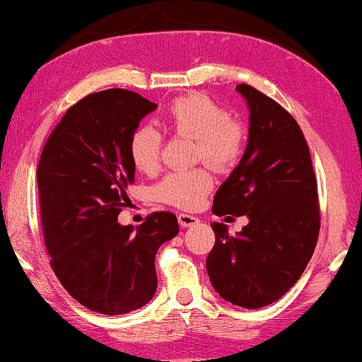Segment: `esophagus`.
<instances>
[{"label":"esophagus","instance_id":"obj_1","mask_svg":"<svg viewBox=\"0 0 362 362\" xmlns=\"http://www.w3.org/2000/svg\"><path fill=\"white\" fill-rule=\"evenodd\" d=\"M177 222H180L181 227H192L199 222V219H197L196 216H189V214H185V212H181V214L177 216Z\"/></svg>","mask_w":362,"mask_h":362}]
</instances>
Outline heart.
I'll return each mask as SVG.
<instances>
[{
  "label": "heart",
  "mask_w": 362,
  "mask_h": 362,
  "mask_svg": "<svg viewBox=\"0 0 362 362\" xmlns=\"http://www.w3.org/2000/svg\"><path fill=\"white\" fill-rule=\"evenodd\" d=\"M165 123L176 135L196 140V158L216 170L235 166L247 143V132L240 122L212 98L192 93L180 97L168 107ZM128 153L138 171L151 175L160 166L161 133L150 125L138 127L132 133ZM214 185L206 168L173 171L156 187V194L166 204L180 209H196Z\"/></svg>",
  "instance_id": "obj_1"
}]
</instances>
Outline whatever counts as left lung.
Segmentation results:
<instances>
[{
	"mask_svg": "<svg viewBox=\"0 0 362 362\" xmlns=\"http://www.w3.org/2000/svg\"><path fill=\"white\" fill-rule=\"evenodd\" d=\"M249 107V140L239 165L214 196L216 216H247L230 235L212 222L216 244L206 269L226 301L247 310L280 300L296 284L320 234L316 176L295 118L257 88H235Z\"/></svg>",
	"mask_w": 362,
	"mask_h": 362,
	"instance_id": "8db88e82",
	"label": "left lung"
}]
</instances>
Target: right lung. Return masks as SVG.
Returning <instances> with one entry per match:
<instances>
[{
    "label": "right lung",
    "mask_w": 362,
    "mask_h": 362,
    "mask_svg": "<svg viewBox=\"0 0 362 362\" xmlns=\"http://www.w3.org/2000/svg\"><path fill=\"white\" fill-rule=\"evenodd\" d=\"M158 105L110 88L69 108L37 165L44 240L64 288L88 310L125 315L155 295V255L177 234L173 212H155L133 229L118 214L135 182L128 143Z\"/></svg>",
    "instance_id": "obj_1"
}]
</instances>
